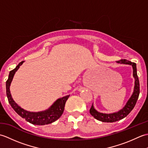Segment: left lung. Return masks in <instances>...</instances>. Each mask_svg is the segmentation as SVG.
<instances>
[{"label": "left lung", "mask_w": 148, "mask_h": 148, "mask_svg": "<svg viewBox=\"0 0 148 148\" xmlns=\"http://www.w3.org/2000/svg\"><path fill=\"white\" fill-rule=\"evenodd\" d=\"M118 64H125L132 65L133 69V77L135 79L134 82V88L133 93L132 94L130 99L128 100L125 106L121 109L119 110L118 112H114L112 113H103L99 112L95 109L93 106V103L92 104L91 109H90V112L91 115L93 116L95 119L102 122L107 123H112L115 122L122 119L126 117L129 114L134 108L135 105L137 102V100L139 98V93H140V87H139V81L137 74V67L136 64L127 60H121L119 61L116 62Z\"/></svg>", "instance_id": "obj_1"}]
</instances>
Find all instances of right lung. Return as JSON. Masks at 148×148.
Instances as JSON below:
<instances>
[{"label": "right lung", "instance_id": "right-lung-1", "mask_svg": "<svg viewBox=\"0 0 148 148\" xmlns=\"http://www.w3.org/2000/svg\"><path fill=\"white\" fill-rule=\"evenodd\" d=\"M23 61L20 62L14 69L9 72L8 79L6 81V94H7L9 103L18 115L25 119L27 121L30 123L36 125H45L51 123L57 120L63 114L65 102L70 95L57 99L48 109L42 111L30 112L21 108L12 99L10 92V86L16 72L18 70V69L23 64Z\"/></svg>", "mask_w": 148, "mask_h": 148}]
</instances>
